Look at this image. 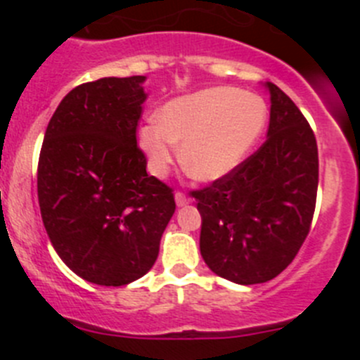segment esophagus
Masks as SVG:
<instances>
[{"mask_svg":"<svg viewBox=\"0 0 360 360\" xmlns=\"http://www.w3.org/2000/svg\"><path fill=\"white\" fill-rule=\"evenodd\" d=\"M174 200H176L178 207H184V205H187V203L191 202L189 196H187L186 193H182V191H176V193H174Z\"/></svg>","mask_w":360,"mask_h":360,"instance_id":"esophagus-1","label":"esophagus"}]
</instances>
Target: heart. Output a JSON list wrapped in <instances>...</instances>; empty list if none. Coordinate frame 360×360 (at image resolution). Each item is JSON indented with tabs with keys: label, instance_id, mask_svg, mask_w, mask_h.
<instances>
[{
	"label": "heart",
	"instance_id": "1",
	"mask_svg": "<svg viewBox=\"0 0 360 360\" xmlns=\"http://www.w3.org/2000/svg\"><path fill=\"white\" fill-rule=\"evenodd\" d=\"M265 122L262 97L236 88H207L165 104L160 120L142 126L139 141L155 174H165L180 158V143L187 174L212 182L243 162Z\"/></svg>",
	"mask_w": 360,
	"mask_h": 360
}]
</instances>
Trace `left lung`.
I'll list each match as a JSON object with an SVG mask.
<instances>
[{
    "instance_id": "8db88e82",
    "label": "left lung",
    "mask_w": 360,
    "mask_h": 360,
    "mask_svg": "<svg viewBox=\"0 0 360 360\" xmlns=\"http://www.w3.org/2000/svg\"><path fill=\"white\" fill-rule=\"evenodd\" d=\"M266 141L227 176L193 191L202 214L200 252L229 281L274 279L297 256L316 211L319 155L316 135L283 90L266 82Z\"/></svg>"
}]
</instances>
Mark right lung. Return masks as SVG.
Returning <instances> with one entry per match:
<instances>
[{
  "mask_svg": "<svg viewBox=\"0 0 360 360\" xmlns=\"http://www.w3.org/2000/svg\"><path fill=\"white\" fill-rule=\"evenodd\" d=\"M144 75L75 86L49 122L37 164L41 218L63 262L86 281L122 287L155 265L173 189L146 171L136 128Z\"/></svg>",
  "mask_w": 360,
  "mask_h": 360,
  "instance_id": "1",
  "label": "right lung"
}]
</instances>
